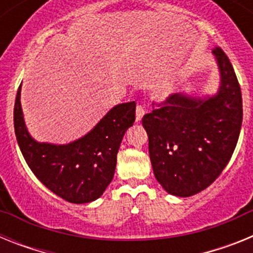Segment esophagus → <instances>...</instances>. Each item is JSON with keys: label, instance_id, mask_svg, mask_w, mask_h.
I'll return each mask as SVG.
<instances>
[{"label": "esophagus", "instance_id": "esophagus-1", "mask_svg": "<svg viewBox=\"0 0 253 253\" xmlns=\"http://www.w3.org/2000/svg\"><path fill=\"white\" fill-rule=\"evenodd\" d=\"M137 113H135V119H137V122H140V120H142V118H143V115H144V114H146V110H144V106H143V105H140V104H138L137 105Z\"/></svg>", "mask_w": 253, "mask_h": 253}]
</instances>
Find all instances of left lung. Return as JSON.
I'll return each instance as SVG.
<instances>
[{"mask_svg":"<svg viewBox=\"0 0 253 253\" xmlns=\"http://www.w3.org/2000/svg\"><path fill=\"white\" fill-rule=\"evenodd\" d=\"M213 53L220 87L205 100L173 93L143 116L154 176L171 195L187 198L216 180L240 137L242 93L231 60L220 46Z\"/></svg>","mask_w":253,"mask_h":253,"instance_id":"left-lung-1","label":"left lung"}]
</instances>
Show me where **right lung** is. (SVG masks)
Instances as JSON below:
<instances>
[{"instance_id": "add662e5", "label": "right lung", "mask_w": 253, "mask_h": 253, "mask_svg": "<svg viewBox=\"0 0 253 253\" xmlns=\"http://www.w3.org/2000/svg\"><path fill=\"white\" fill-rule=\"evenodd\" d=\"M19 87L13 107L15 134L28 166L51 193L75 204L91 203L114 177L116 154L135 120V102L116 105L84 138L66 146L38 143L24 123Z\"/></svg>"}]
</instances>
